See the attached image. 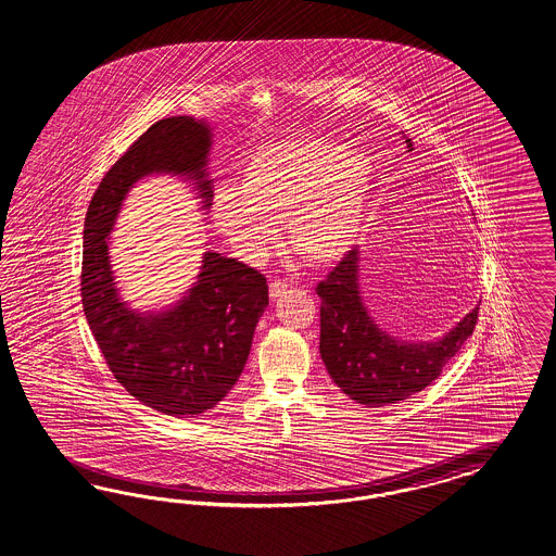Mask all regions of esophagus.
Returning a JSON list of instances; mask_svg holds the SVG:
<instances>
[{
    "mask_svg": "<svg viewBox=\"0 0 556 556\" xmlns=\"http://www.w3.org/2000/svg\"><path fill=\"white\" fill-rule=\"evenodd\" d=\"M285 291H287V283L281 281V279H273L271 285H269V295H271V299L281 298Z\"/></svg>",
    "mask_w": 556,
    "mask_h": 556,
    "instance_id": "esophagus-1",
    "label": "esophagus"
}]
</instances>
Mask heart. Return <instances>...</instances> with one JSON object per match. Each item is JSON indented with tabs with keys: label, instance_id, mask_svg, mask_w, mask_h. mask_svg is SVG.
Here are the masks:
<instances>
[{
	"label": "heart",
	"instance_id": "b5f03b06",
	"mask_svg": "<svg viewBox=\"0 0 556 556\" xmlns=\"http://www.w3.org/2000/svg\"><path fill=\"white\" fill-rule=\"evenodd\" d=\"M374 180L364 150L324 135L287 138L247 161L239 190H217L211 217L244 263L267 257L283 220L289 251L307 265L327 267L357 243Z\"/></svg>",
	"mask_w": 556,
	"mask_h": 556
}]
</instances>
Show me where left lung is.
I'll use <instances>...</instances> for the list:
<instances>
[{"instance_id":"8db88e82","label":"left lung","mask_w":556,"mask_h":556,"mask_svg":"<svg viewBox=\"0 0 556 556\" xmlns=\"http://www.w3.org/2000/svg\"><path fill=\"white\" fill-rule=\"evenodd\" d=\"M404 138L407 152H412V140ZM359 253L355 247L315 289L321 299L319 353L341 392L362 406L381 407L407 400L438 379L472 336L478 305L442 338H395L367 312L359 287Z\"/></svg>"}]
</instances>
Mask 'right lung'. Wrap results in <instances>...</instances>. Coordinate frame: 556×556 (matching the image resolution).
<instances>
[{
	"instance_id": "obj_1",
	"label": "right lung",
	"mask_w": 556,
	"mask_h": 556,
	"mask_svg": "<svg viewBox=\"0 0 556 556\" xmlns=\"http://www.w3.org/2000/svg\"><path fill=\"white\" fill-rule=\"evenodd\" d=\"M211 147L206 121L173 116L152 124L102 178L84 220L81 303L96 343L126 392L175 418L213 409L232 390L269 305V287L255 269L204 251L197 281L180 299L140 312L121 293L110 263V232L142 178H180L208 211Z\"/></svg>"
}]
</instances>
